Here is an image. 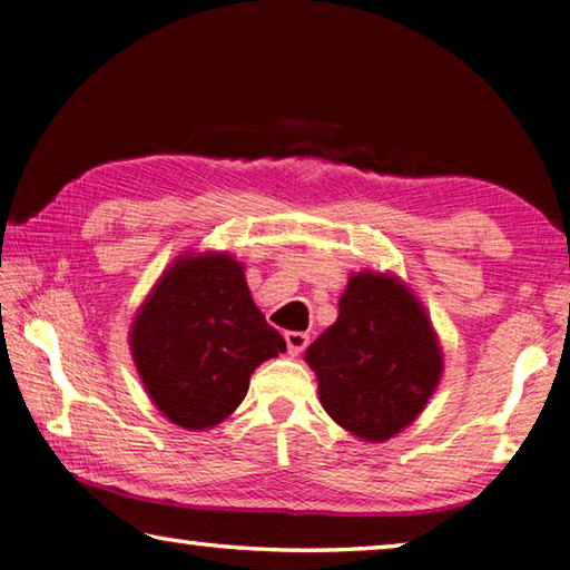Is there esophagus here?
Returning <instances> with one entry per match:
<instances>
[{"mask_svg": "<svg viewBox=\"0 0 570 570\" xmlns=\"http://www.w3.org/2000/svg\"><path fill=\"white\" fill-rule=\"evenodd\" d=\"M284 340H286V350H288V354H292V356H298V354H302V352L306 350V344H308V334H304V332H286V334H284Z\"/></svg>", "mask_w": 570, "mask_h": 570, "instance_id": "34e87169", "label": "esophagus"}]
</instances>
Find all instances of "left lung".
Masks as SVG:
<instances>
[{"label":"left lung","mask_w":570,"mask_h":570,"mask_svg":"<svg viewBox=\"0 0 570 570\" xmlns=\"http://www.w3.org/2000/svg\"><path fill=\"white\" fill-rule=\"evenodd\" d=\"M304 360L320 380L322 407L366 442L414 422L442 374L428 312L400 278L377 272L350 276L340 316Z\"/></svg>","instance_id":"8db88e82"}]
</instances>
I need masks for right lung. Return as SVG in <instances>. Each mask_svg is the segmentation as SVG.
Listing matches in <instances>:
<instances>
[{
  "mask_svg": "<svg viewBox=\"0 0 570 570\" xmlns=\"http://www.w3.org/2000/svg\"><path fill=\"white\" fill-rule=\"evenodd\" d=\"M146 392L170 422L208 430L248 392L262 362L286 352L250 298L244 266L228 254L180 256L153 286L130 326Z\"/></svg>",
  "mask_w": 570,
  "mask_h": 570,
  "instance_id": "obj_1",
  "label": "right lung"
}]
</instances>
